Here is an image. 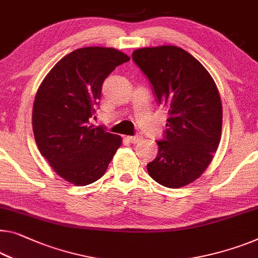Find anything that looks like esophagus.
<instances>
[{"instance_id":"obj_1","label":"esophagus","mask_w":258,"mask_h":258,"mask_svg":"<svg viewBox=\"0 0 258 258\" xmlns=\"http://www.w3.org/2000/svg\"><path fill=\"white\" fill-rule=\"evenodd\" d=\"M127 139L130 140L131 144H139V142L142 141V136H140V134H137V136H132V137H128Z\"/></svg>"}]
</instances>
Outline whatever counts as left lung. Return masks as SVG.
Masks as SVG:
<instances>
[{"label": "left lung", "mask_w": 258, "mask_h": 258, "mask_svg": "<svg viewBox=\"0 0 258 258\" xmlns=\"http://www.w3.org/2000/svg\"><path fill=\"white\" fill-rule=\"evenodd\" d=\"M132 59L169 113L148 174L161 185L182 187L203 174L218 149L222 126L218 88L205 67L177 46L139 48Z\"/></svg>", "instance_id": "1"}]
</instances>
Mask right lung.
<instances>
[{
  "instance_id": "1",
  "label": "right lung",
  "mask_w": 258,
  "mask_h": 258,
  "mask_svg": "<svg viewBox=\"0 0 258 258\" xmlns=\"http://www.w3.org/2000/svg\"><path fill=\"white\" fill-rule=\"evenodd\" d=\"M130 57L106 47H83L51 69L33 103L37 146L57 175L75 185H88L105 174L121 144L117 134L92 127L104 80Z\"/></svg>"
}]
</instances>
